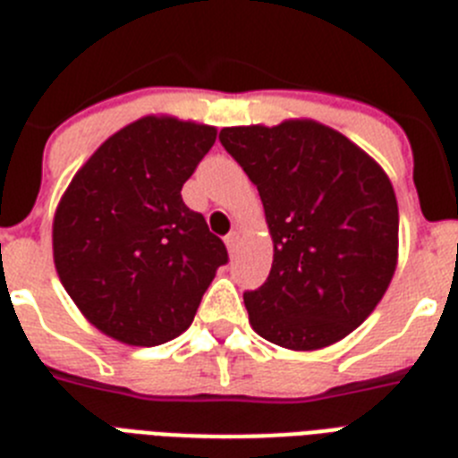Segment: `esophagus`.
Wrapping results in <instances>:
<instances>
[{
	"mask_svg": "<svg viewBox=\"0 0 458 458\" xmlns=\"http://www.w3.org/2000/svg\"><path fill=\"white\" fill-rule=\"evenodd\" d=\"M225 242H226V248H229V252H233V250H236V245H238V232L226 233Z\"/></svg>",
	"mask_w": 458,
	"mask_h": 458,
	"instance_id": "esophagus-1",
	"label": "esophagus"
}]
</instances>
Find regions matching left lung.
Here are the masks:
<instances>
[{
	"label": "left lung",
	"mask_w": 458,
	"mask_h": 458,
	"mask_svg": "<svg viewBox=\"0 0 458 458\" xmlns=\"http://www.w3.org/2000/svg\"><path fill=\"white\" fill-rule=\"evenodd\" d=\"M220 141L257 185L275 245L268 279L242 293L254 330L291 351L353 333L396 268L399 208L387 174L317 121L225 128Z\"/></svg>",
	"instance_id": "8db88e82"
}]
</instances>
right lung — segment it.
Masks as SVG:
<instances>
[{
    "mask_svg": "<svg viewBox=\"0 0 458 458\" xmlns=\"http://www.w3.org/2000/svg\"><path fill=\"white\" fill-rule=\"evenodd\" d=\"M216 144V128L144 116L93 153L52 225L64 289L100 333L157 346L192 323L201 295L229 261L181 188Z\"/></svg>",
    "mask_w": 458,
    "mask_h": 458,
    "instance_id": "obj_1",
    "label": "right lung"
}]
</instances>
